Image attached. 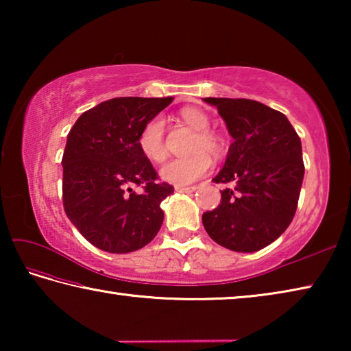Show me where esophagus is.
<instances>
[{
    "mask_svg": "<svg viewBox=\"0 0 351 351\" xmlns=\"http://www.w3.org/2000/svg\"><path fill=\"white\" fill-rule=\"evenodd\" d=\"M175 190H176V192H180V193H192V192H195V190H197V187H184V186H176V187H175Z\"/></svg>",
    "mask_w": 351,
    "mask_h": 351,
    "instance_id": "obj_1",
    "label": "esophagus"
}]
</instances>
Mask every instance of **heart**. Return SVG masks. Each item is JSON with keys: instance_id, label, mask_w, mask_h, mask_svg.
<instances>
[{"instance_id": "b5f03b06", "label": "heart", "mask_w": 351, "mask_h": 351, "mask_svg": "<svg viewBox=\"0 0 351 351\" xmlns=\"http://www.w3.org/2000/svg\"><path fill=\"white\" fill-rule=\"evenodd\" d=\"M180 116L190 128L197 132V136L192 139L189 152L192 154L184 158L171 159L159 170V175L164 181L175 186H189L199 178H203L212 167L210 156H221L224 150V142L217 133L210 132V117L207 112L199 108H184ZM165 123L161 116H154L144 127H142L138 145L142 154L152 162H161L167 156V147H165Z\"/></svg>"}]
</instances>
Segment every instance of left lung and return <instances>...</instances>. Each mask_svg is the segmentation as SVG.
<instances>
[{"label": "left lung", "mask_w": 351, "mask_h": 351, "mask_svg": "<svg viewBox=\"0 0 351 351\" xmlns=\"http://www.w3.org/2000/svg\"><path fill=\"white\" fill-rule=\"evenodd\" d=\"M217 106L234 142L215 182L221 203L203 213L206 232L219 246L255 252L280 237L297 209L305 167L302 144L283 112L249 99L206 97Z\"/></svg>", "instance_id": "obj_1"}]
</instances>
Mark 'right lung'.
<instances>
[{"mask_svg": "<svg viewBox=\"0 0 351 351\" xmlns=\"http://www.w3.org/2000/svg\"><path fill=\"white\" fill-rule=\"evenodd\" d=\"M171 97H116L88 110L68 134L63 165V207L85 239L111 254L148 245L161 229L162 199L173 193L142 154V127ZM136 183L145 192L136 194Z\"/></svg>", "mask_w": 351, "mask_h": 351, "instance_id": "obj_1", "label": "right lung"}]
</instances>
